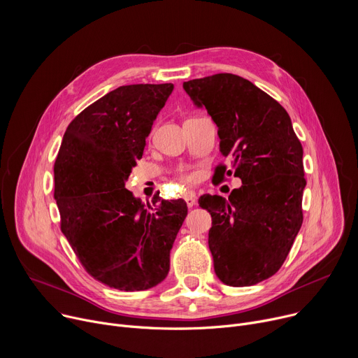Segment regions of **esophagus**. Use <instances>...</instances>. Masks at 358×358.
<instances>
[{"mask_svg": "<svg viewBox=\"0 0 358 358\" xmlns=\"http://www.w3.org/2000/svg\"><path fill=\"white\" fill-rule=\"evenodd\" d=\"M185 202H187L188 208H192L195 206V196L192 194H187L185 195Z\"/></svg>", "mask_w": 358, "mask_h": 358, "instance_id": "34e87169", "label": "esophagus"}]
</instances>
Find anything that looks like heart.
I'll return each mask as SVG.
<instances>
[{"label": "heart", "mask_w": 358, "mask_h": 358, "mask_svg": "<svg viewBox=\"0 0 358 358\" xmlns=\"http://www.w3.org/2000/svg\"><path fill=\"white\" fill-rule=\"evenodd\" d=\"M196 178H198V176L194 171H187V173L182 174V181L184 182H194Z\"/></svg>", "instance_id": "heart-1"}]
</instances>
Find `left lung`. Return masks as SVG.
<instances>
[{
  "label": "left lung",
  "mask_w": 358,
  "mask_h": 358,
  "mask_svg": "<svg viewBox=\"0 0 358 358\" xmlns=\"http://www.w3.org/2000/svg\"><path fill=\"white\" fill-rule=\"evenodd\" d=\"M182 87L198 109H207L221 155L231 159V169L218 167L215 177L242 181L228 199L210 194L198 199L213 218L214 271L228 286L257 285L279 271L300 231L303 147L287 112L248 79L217 73Z\"/></svg>",
  "instance_id": "1"
}]
</instances>
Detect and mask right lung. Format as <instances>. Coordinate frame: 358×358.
<instances>
[{
    "instance_id": "right-lung-1",
    "label": "right lung",
    "mask_w": 358,
    "mask_h": 358,
    "mask_svg": "<svg viewBox=\"0 0 358 358\" xmlns=\"http://www.w3.org/2000/svg\"><path fill=\"white\" fill-rule=\"evenodd\" d=\"M173 83L120 86L68 126L54 167L61 229L87 273L137 292L162 283L187 217L184 199L141 202L124 185Z\"/></svg>"
}]
</instances>
